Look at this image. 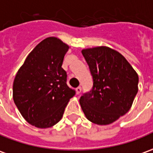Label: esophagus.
Segmentation results:
<instances>
[{"label":"esophagus","mask_w":153,"mask_h":153,"mask_svg":"<svg viewBox=\"0 0 153 153\" xmlns=\"http://www.w3.org/2000/svg\"><path fill=\"white\" fill-rule=\"evenodd\" d=\"M81 91H82V87H78L76 88V94H80Z\"/></svg>","instance_id":"obj_1"}]
</instances>
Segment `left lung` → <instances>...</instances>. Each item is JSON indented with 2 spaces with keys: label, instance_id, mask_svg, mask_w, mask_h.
Here are the masks:
<instances>
[{
  "label": "left lung",
  "instance_id": "8db88e82",
  "mask_svg": "<svg viewBox=\"0 0 153 153\" xmlns=\"http://www.w3.org/2000/svg\"><path fill=\"white\" fill-rule=\"evenodd\" d=\"M93 79L92 89L80 98L90 122L114 123L130 110L138 91V75L118 51L107 46L82 51Z\"/></svg>",
  "mask_w": 153,
  "mask_h": 153
}]
</instances>
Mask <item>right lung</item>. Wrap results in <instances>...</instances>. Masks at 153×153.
<instances>
[{
  "mask_svg": "<svg viewBox=\"0 0 153 153\" xmlns=\"http://www.w3.org/2000/svg\"><path fill=\"white\" fill-rule=\"evenodd\" d=\"M68 49V45L56 37L44 39L16 75L14 102L26 122L36 127L47 128L58 123L76 93L67 86V75L62 67Z\"/></svg>",
  "mask_w": 153,
  "mask_h": 153,
  "instance_id": "right-lung-1",
  "label": "right lung"
}]
</instances>
